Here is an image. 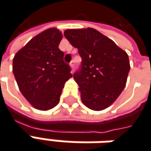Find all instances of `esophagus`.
Returning <instances> with one entry per match:
<instances>
[{"label":"esophagus","mask_w":151,"mask_h":151,"mask_svg":"<svg viewBox=\"0 0 151 151\" xmlns=\"http://www.w3.org/2000/svg\"><path fill=\"white\" fill-rule=\"evenodd\" d=\"M70 67L72 68V73H73V70H74V61H72L70 63Z\"/></svg>","instance_id":"34e87169"}]
</instances>
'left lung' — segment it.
Here are the masks:
<instances>
[{"instance_id": "8db88e82", "label": "left lung", "mask_w": 151, "mask_h": 151, "mask_svg": "<svg viewBox=\"0 0 151 151\" xmlns=\"http://www.w3.org/2000/svg\"><path fill=\"white\" fill-rule=\"evenodd\" d=\"M64 36L82 58L73 78L83 103L97 111L110 106L126 84L130 69L128 54L93 28L68 29Z\"/></svg>"}]
</instances>
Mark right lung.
<instances>
[{
    "label": "right lung",
    "instance_id": "add662e5",
    "mask_svg": "<svg viewBox=\"0 0 151 151\" xmlns=\"http://www.w3.org/2000/svg\"><path fill=\"white\" fill-rule=\"evenodd\" d=\"M63 35L49 28L29 41L13 58V74L20 91L36 109L48 110L60 100L71 68L58 48Z\"/></svg>",
    "mask_w": 151,
    "mask_h": 151
}]
</instances>
